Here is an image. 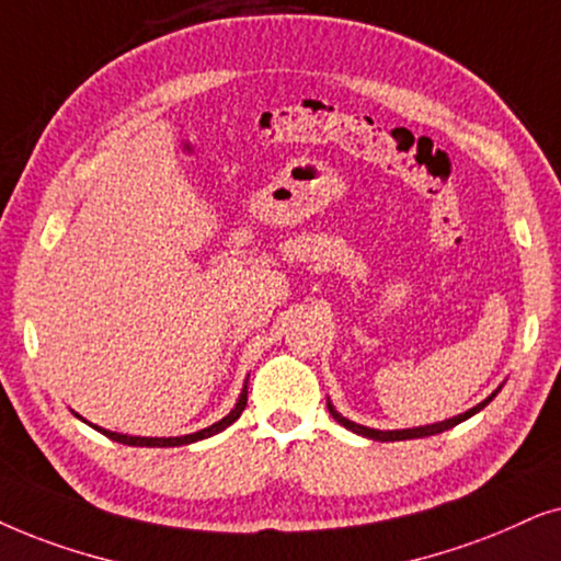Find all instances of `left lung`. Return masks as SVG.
<instances>
[{
  "mask_svg": "<svg viewBox=\"0 0 561 561\" xmlns=\"http://www.w3.org/2000/svg\"><path fill=\"white\" fill-rule=\"evenodd\" d=\"M500 392V387L495 392L490 394V398H484L480 405H474V408H469L467 413H461V415H454V417H449V421H442V423H431V425H421V428H402V431H377V428H367V425H358V423H354V421H348V417H343L339 410H335L331 402H328V410H331V415L335 417V421H339L343 428H348V431H354V433H358V436H367V438H375V442H408V438H423V436H436V433H444V431H449V428H454V425H459L461 421H467V417H472L474 413H480V410L488 405V402H492V398H495V394Z\"/></svg>",
  "mask_w": 561,
  "mask_h": 561,
  "instance_id": "left-lung-1",
  "label": "left lung"
}]
</instances>
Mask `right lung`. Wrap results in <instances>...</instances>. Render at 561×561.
Instances as JSON below:
<instances>
[{"label": "right lung", "instance_id": "obj_1", "mask_svg": "<svg viewBox=\"0 0 561 561\" xmlns=\"http://www.w3.org/2000/svg\"><path fill=\"white\" fill-rule=\"evenodd\" d=\"M245 400H249V387L243 385L241 398H238L236 408L230 410V413H228L226 417H222V421L213 423L210 428H203V431H197V433H186V436H176V438H144V436H125V433L104 431V428H100V425H94V428L100 431V433H104V436H107V438H112V442H117V444H128V446H186V444L203 442V438H210V436H215V433L226 431L230 423H236L238 417H241V413L245 410Z\"/></svg>", "mask_w": 561, "mask_h": 561}]
</instances>
